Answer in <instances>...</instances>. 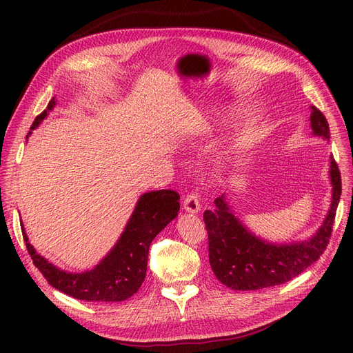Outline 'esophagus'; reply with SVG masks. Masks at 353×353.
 Returning a JSON list of instances; mask_svg holds the SVG:
<instances>
[{
	"instance_id": "1",
	"label": "esophagus",
	"mask_w": 353,
	"mask_h": 353,
	"mask_svg": "<svg viewBox=\"0 0 353 353\" xmlns=\"http://www.w3.org/2000/svg\"><path fill=\"white\" fill-rule=\"evenodd\" d=\"M184 209L188 212V213H197L200 210V201H199V197L197 194H188L185 199H184Z\"/></svg>"
}]
</instances>
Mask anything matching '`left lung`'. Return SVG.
Returning a JSON list of instances; mask_svg holds the SVG:
<instances>
[{
	"instance_id": "1",
	"label": "left lung",
	"mask_w": 353,
	"mask_h": 353,
	"mask_svg": "<svg viewBox=\"0 0 353 353\" xmlns=\"http://www.w3.org/2000/svg\"><path fill=\"white\" fill-rule=\"evenodd\" d=\"M311 130L314 137L330 140L324 114L311 105ZM328 178L331 203L327 215L311 237L290 243H272L256 236L236 215L225 194L215 200V208L203 213L209 234V262L213 274L231 290H259L284 284L302 274L325 250L339 200L341 179L337 163L330 156Z\"/></svg>"
}]
</instances>
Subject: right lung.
I'll return each instance as SVG.
<instances>
[{"label": "right lung", "mask_w": 353, "mask_h": 353, "mask_svg": "<svg viewBox=\"0 0 353 353\" xmlns=\"http://www.w3.org/2000/svg\"><path fill=\"white\" fill-rule=\"evenodd\" d=\"M54 105L56 99L52 97L48 108L37 117L30 130H35ZM178 212L179 194L176 191L159 190L141 194L119 240L92 270L82 272H69L48 262L29 243L23 223L20 225L34 265L52 287L79 301L122 302L134 296L141 287L147 272L150 244L157 234L176 218Z\"/></svg>", "instance_id": "add662e5"}]
</instances>
